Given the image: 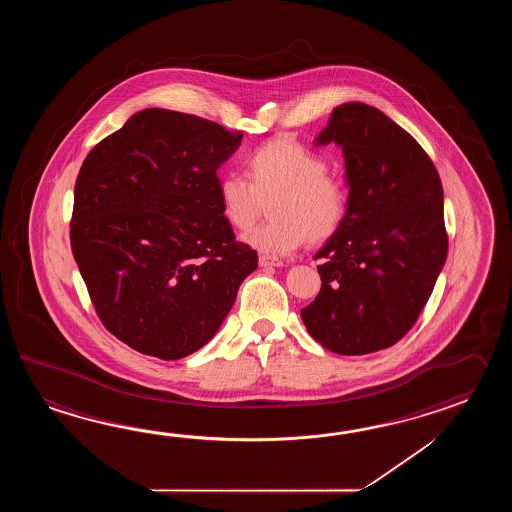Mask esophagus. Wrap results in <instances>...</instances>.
Instances as JSON below:
<instances>
[{
  "label": "esophagus",
  "instance_id": "1",
  "mask_svg": "<svg viewBox=\"0 0 512 512\" xmlns=\"http://www.w3.org/2000/svg\"><path fill=\"white\" fill-rule=\"evenodd\" d=\"M261 267H280L282 260L276 258V256H267V254H261L260 256Z\"/></svg>",
  "mask_w": 512,
  "mask_h": 512
}]
</instances>
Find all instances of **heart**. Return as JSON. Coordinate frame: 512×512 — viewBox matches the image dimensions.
Instances as JSON below:
<instances>
[{"label": "heart", "instance_id": "obj_1", "mask_svg": "<svg viewBox=\"0 0 512 512\" xmlns=\"http://www.w3.org/2000/svg\"><path fill=\"white\" fill-rule=\"evenodd\" d=\"M243 166L247 179L223 175L218 192L223 216L240 230L252 227L269 199L271 218L243 236L252 249L285 256L305 240H331L346 223L348 183L327 170L322 153L291 137H276L247 153Z\"/></svg>", "mask_w": 512, "mask_h": 512}]
</instances>
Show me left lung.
<instances>
[{
  "mask_svg": "<svg viewBox=\"0 0 512 512\" xmlns=\"http://www.w3.org/2000/svg\"><path fill=\"white\" fill-rule=\"evenodd\" d=\"M342 146L349 214L315 260L320 293L302 309L318 344L366 355L414 327L448 252L443 186L414 137L364 102L333 109L318 144Z\"/></svg>",
  "mask_w": 512,
  "mask_h": 512,
  "instance_id": "left-lung-1",
  "label": "left lung"
}]
</instances>
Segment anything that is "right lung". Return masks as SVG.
Returning a JSON list of instances; mask_svg holds the SVG:
<instances>
[{
	"instance_id": "add662e5",
	"label": "right lung",
	"mask_w": 512,
	"mask_h": 512,
	"mask_svg": "<svg viewBox=\"0 0 512 512\" xmlns=\"http://www.w3.org/2000/svg\"><path fill=\"white\" fill-rule=\"evenodd\" d=\"M241 131L144 109L87 153L71 249L100 322L130 348L183 359L230 311L258 254L223 216L219 164Z\"/></svg>"
}]
</instances>
